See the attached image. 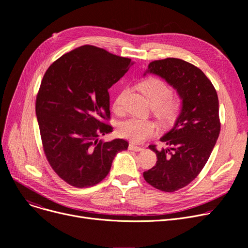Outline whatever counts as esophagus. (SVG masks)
I'll list each match as a JSON object with an SVG mask.
<instances>
[{
	"mask_svg": "<svg viewBox=\"0 0 248 248\" xmlns=\"http://www.w3.org/2000/svg\"><path fill=\"white\" fill-rule=\"evenodd\" d=\"M128 150L129 151H135V152H141L144 149L140 148V147H138V146H136L134 144H129L128 145Z\"/></svg>",
	"mask_w": 248,
	"mask_h": 248,
	"instance_id": "34e87169",
	"label": "esophagus"
}]
</instances>
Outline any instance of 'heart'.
Returning <instances> with one entry per match:
<instances>
[{
  "label": "heart",
  "instance_id": "b5f03b06",
  "mask_svg": "<svg viewBox=\"0 0 248 248\" xmlns=\"http://www.w3.org/2000/svg\"><path fill=\"white\" fill-rule=\"evenodd\" d=\"M141 90L153 108L155 113L163 121H171L176 116L180 108V99L172 96V89L159 78H148L141 82ZM126 89L122 90L113 101V109L120 113L123 111V101ZM157 127L151 121L131 117L123 122L119 126V134L122 138L134 142H140L155 135Z\"/></svg>",
  "mask_w": 248,
  "mask_h": 248
}]
</instances>
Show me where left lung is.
<instances>
[{
	"instance_id": "obj_1",
	"label": "left lung",
	"mask_w": 248,
	"mask_h": 248,
	"mask_svg": "<svg viewBox=\"0 0 248 248\" xmlns=\"http://www.w3.org/2000/svg\"><path fill=\"white\" fill-rule=\"evenodd\" d=\"M158 75L173 86L182 100L173 127L160 140L168 146L157 150V163L144 172L148 183L164 192L184 188L196 178L209 159L220 133L217 93L207 76L193 64L178 58L155 60L144 75Z\"/></svg>"
}]
</instances>
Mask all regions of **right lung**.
I'll return each mask as SVG.
<instances>
[{"instance_id":"obj_1","label":"right lung","mask_w":248,"mask_h":248,"mask_svg":"<svg viewBox=\"0 0 248 248\" xmlns=\"http://www.w3.org/2000/svg\"><path fill=\"white\" fill-rule=\"evenodd\" d=\"M131 59L84 45L50 65L36 98V115L46 158L54 172L77 188L108 176L115 155L128 142L98 140L112 132L108 89L126 73Z\"/></svg>"}]
</instances>
